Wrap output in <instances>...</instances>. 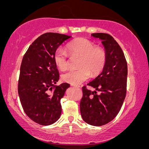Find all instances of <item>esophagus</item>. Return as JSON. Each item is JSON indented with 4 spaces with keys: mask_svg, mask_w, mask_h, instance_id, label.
<instances>
[{
    "mask_svg": "<svg viewBox=\"0 0 149 149\" xmlns=\"http://www.w3.org/2000/svg\"><path fill=\"white\" fill-rule=\"evenodd\" d=\"M72 86L74 87H80L79 85H72Z\"/></svg>",
    "mask_w": 149,
    "mask_h": 149,
    "instance_id": "1",
    "label": "esophagus"
}]
</instances>
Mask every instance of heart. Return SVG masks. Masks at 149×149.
Segmentation results:
<instances>
[{
  "instance_id": "b5f03b06",
  "label": "heart",
  "mask_w": 149,
  "mask_h": 149,
  "mask_svg": "<svg viewBox=\"0 0 149 149\" xmlns=\"http://www.w3.org/2000/svg\"><path fill=\"white\" fill-rule=\"evenodd\" d=\"M71 56L79 57V69L70 70L62 75V80L72 85H79L87 80L91 75L99 74L104 68L107 60V52L101 47L85 38H77L67 45ZM54 62L60 70L68 67V54L66 50L59 48L54 54Z\"/></svg>"
}]
</instances>
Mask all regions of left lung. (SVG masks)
Listing matches in <instances>:
<instances>
[{"label":"left lung","instance_id":"left-lung-1","mask_svg":"<svg viewBox=\"0 0 149 149\" xmlns=\"http://www.w3.org/2000/svg\"><path fill=\"white\" fill-rule=\"evenodd\" d=\"M91 36L102 40L107 60L102 72L87 85L96 91L82 87L80 111L85 122L101 126L115 119L123 105L127 91V64L121 47L113 36L106 33H93Z\"/></svg>","mask_w":149,"mask_h":149}]
</instances>
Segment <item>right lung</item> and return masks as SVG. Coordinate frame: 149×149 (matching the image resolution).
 <instances>
[{
  "label": "right lung",
  "mask_w": 149,
  "mask_h": 149,
  "mask_svg": "<svg viewBox=\"0 0 149 149\" xmlns=\"http://www.w3.org/2000/svg\"><path fill=\"white\" fill-rule=\"evenodd\" d=\"M70 38L65 34L47 32L30 45L22 59L18 94L25 113L40 125L54 123L61 115L60 100L70 85H55L59 72L54 58L57 49Z\"/></svg>",
  "instance_id": "obj_1"
}]
</instances>
